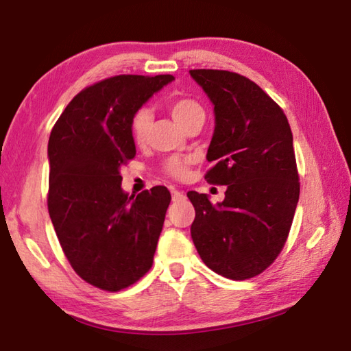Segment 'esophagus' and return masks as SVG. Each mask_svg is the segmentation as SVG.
Segmentation results:
<instances>
[{"label":"esophagus","mask_w":351,"mask_h":351,"mask_svg":"<svg viewBox=\"0 0 351 351\" xmlns=\"http://www.w3.org/2000/svg\"><path fill=\"white\" fill-rule=\"evenodd\" d=\"M171 198H173V201H181V199L186 198V195H184L181 190L173 189V190H171Z\"/></svg>","instance_id":"34e87169"}]
</instances>
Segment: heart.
I'll return each mask as SVG.
<instances>
[{
	"instance_id": "b5f03b06",
	"label": "heart",
	"mask_w": 351,
	"mask_h": 351,
	"mask_svg": "<svg viewBox=\"0 0 351 351\" xmlns=\"http://www.w3.org/2000/svg\"><path fill=\"white\" fill-rule=\"evenodd\" d=\"M170 114L173 116L175 121L180 123L184 128L189 122H192L193 119L197 117H204V108L201 106L197 100L190 97H176L170 100L169 104ZM152 125V111L147 108V106H142L138 111L134 112L132 117V122H130V134H132V139L136 145H142L147 139L148 130ZM192 164V159L190 158H180V156H171L167 161L164 162L162 170L165 175L171 178H176V180H182L186 178L189 171V165Z\"/></svg>"
}]
</instances>
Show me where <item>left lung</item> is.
I'll return each mask as SVG.
<instances>
[{
	"label": "left lung",
	"instance_id": "obj_1",
	"mask_svg": "<svg viewBox=\"0 0 351 351\" xmlns=\"http://www.w3.org/2000/svg\"><path fill=\"white\" fill-rule=\"evenodd\" d=\"M209 96L215 130L207 150L206 180L226 186L223 203L189 192L190 228L201 260L232 280L263 272L287 243L300 182L288 119L247 77L221 69H190Z\"/></svg>",
	"mask_w": 351,
	"mask_h": 351
}]
</instances>
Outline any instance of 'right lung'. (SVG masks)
<instances>
[{
    "label": "right lung",
    "instance_id": "1",
    "mask_svg": "<svg viewBox=\"0 0 351 351\" xmlns=\"http://www.w3.org/2000/svg\"><path fill=\"white\" fill-rule=\"evenodd\" d=\"M171 80L122 74L86 86L49 136L51 221L77 276L104 291L128 288L153 265L170 192L156 186L128 197L121 167L136 154L133 114Z\"/></svg>",
    "mask_w": 351,
    "mask_h": 351
}]
</instances>
